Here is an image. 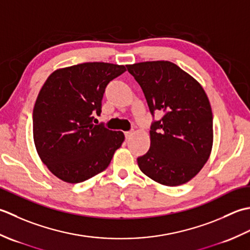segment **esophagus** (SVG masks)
<instances>
[{
    "label": "esophagus",
    "mask_w": 250,
    "mask_h": 250,
    "mask_svg": "<svg viewBox=\"0 0 250 250\" xmlns=\"http://www.w3.org/2000/svg\"><path fill=\"white\" fill-rule=\"evenodd\" d=\"M125 138L126 139H129L130 137H131V135H132V131H125Z\"/></svg>",
    "instance_id": "obj_1"
}]
</instances>
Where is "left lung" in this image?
<instances>
[{
    "mask_svg": "<svg viewBox=\"0 0 250 250\" xmlns=\"http://www.w3.org/2000/svg\"><path fill=\"white\" fill-rule=\"evenodd\" d=\"M126 67L144 91L151 114H163L151 125L149 151L137 159L140 170L168 187L190 181L212 147V112L205 90L170 61Z\"/></svg>",
    "mask_w": 250,
    "mask_h": 250,
    "instance_id": "8db88e82",
    "label": "left lung"
}]
</instances>
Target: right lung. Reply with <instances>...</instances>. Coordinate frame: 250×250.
<instances>
[{"label": "right lung", "mask_w": 250, "mask_h": 250, "mask_svg": "<svg viewBox=\"0 0 250 250\" xmlns=\"http://www.w3.org/2000/svg\"><path fill=\"white\" fill-rule=\"evenodd\" d=\"M125 71L124 65L85 62L56 70L41 88L33 139L41 160L59 179L79 183L98 175L123 144V132L93 122L106 85Z\"/></svg>", "instance_id": "right-lung-1"}]
</instances>
